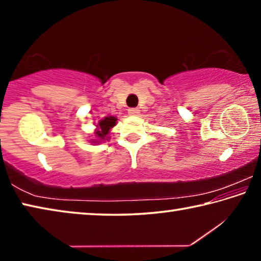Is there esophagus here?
Here are the masks:
<instances>
[{
	"label": "esophagus",
	"instance_id": "34e87169",
	"mask_svg": "<svg viewBox=\"0 0 261 261\" xmlns=\"http://www.w3.org/2000/svg\"><path fill=\"white\" fill-rule=\"evenodd\" d=\"M127 113H129L130 116H138L140 114V110L138 108H130L127 110Z\"/></svg>",
	"mask_w": 261,
	"mask_h": 261
}]
</instances>
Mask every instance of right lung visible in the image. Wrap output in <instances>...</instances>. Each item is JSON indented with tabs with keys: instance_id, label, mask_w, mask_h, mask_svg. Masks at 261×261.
<instances>
[{
	"instance_id": "obj_1",
	"label": "right lung",
	"mask_w": 261,
	"mask_h": 261,
	"mask_svg": "<svg viewBox=\"0 0 261 261\" xmlns=\"http://www.w3.org/2000/svg\"><path fill=\"white\" fill-rule=\"evenodd\" d=\"M116 121L117 118L114 116H106L102 120L99 121L98 125H96V130L94 132V135L96 137V139H92V143H100V141L103 140H108L109 138V132L110 129L113 126L116 125Z\"/></svg>"
}]
</instances>
